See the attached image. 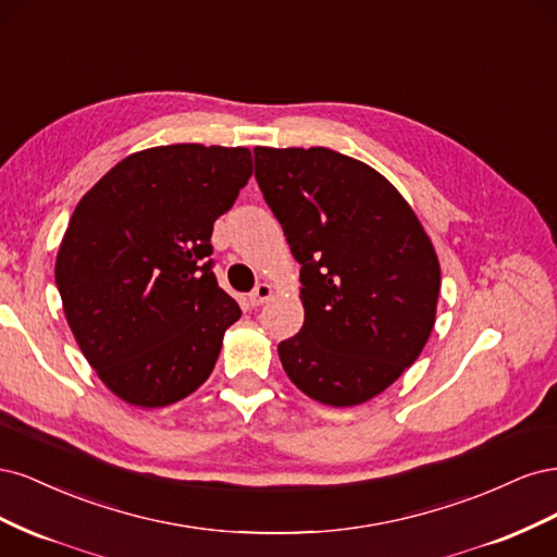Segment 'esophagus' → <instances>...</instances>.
I'll return each mask as SVG.
<instances>
[{
	"mask_svg": "<svg viewBox=\"0 0 557 557\" xmlns=\"http://www.w3.org/2000/svg\"><path fill=\"white\" fill-rule=\"evenodd\" d=\"M274 295V288L269 283H260L256 290L250 293V297H248V301H250V307H262L264 301Z\"/></svg>",
	"mask_w": 557,
	"mask_h": 557,
	"instance_id": "esophagus-1",
	"label": "esophagus"
}]
</instances>
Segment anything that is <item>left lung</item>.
I'll list each match as a JSON object with an SVG mask.
<instances>
[{"mask_svg": "<svg viewBox=\"0 0 557 557\" xmlns=\"http://www.w3.org/2000/svg\"><path fill=\"white\" fill-rule=\"evenodd\" d=\"M256 178L299 269L305 325L278 344L288 379L356 407L411 367L436 318L442 269L409 201L332 148L256 146Z\"/></svg>", "mask_w": 557, "mask_h": 557, "instance_id": "left-lung-1", "label": "left lung"}]
</instances>
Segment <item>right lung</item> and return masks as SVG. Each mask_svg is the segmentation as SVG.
Segmentation results:
<instances>
[{"mask_svg": "<svg viewBox=\"0 0 557 557\" xmlns=\"http://www.w3.org/2000/svg\"><path fill=\"white\" fill-rule=\"evenodd\" d=\"M250 174L242 146H156L117 162L76 205L55 260L64 318L132 407H170L211 376L242 315L211 272V232Z\"/></svg>", "mask_w": 557, "mask_h": 557, "instance_id": "add662e5", "label": "right lung"}]
</instances>
